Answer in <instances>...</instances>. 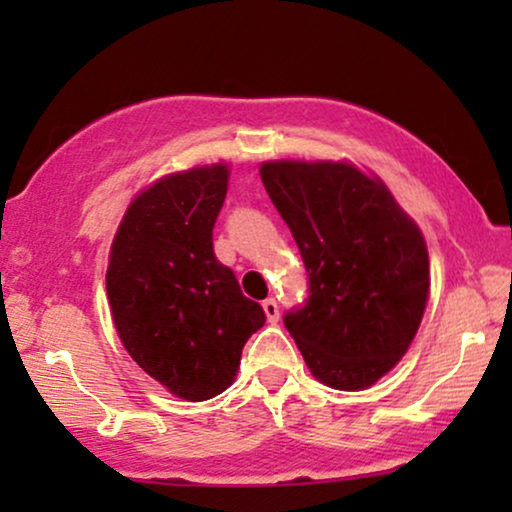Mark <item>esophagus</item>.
I'll return each mask as SVG.
<instances>
[{
  "instance_id": "34e87169",
  "label": "esophagus",
  "mask_w": 512,
  "mask_h": 512,
  "mask_svg": "<svg viewBox=\"0 0 512 512\" xmlns=\"http://www.w3.org/2000/svg\"><path fill=\"white\" fill-rule=\"evenodd\" d=\"M263 312H265V317H268L270 324H277V321H279V305H277L275 298H265L263 300Z\"/></svg>"
}]
</instances>
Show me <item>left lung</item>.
I'll return each mask as SVG.
<instances>
[{
	"label": "left lung",
	"instance_id": "left-lung-1",
	"mask_svg": "<svg viewBox=\"0 0 512 512\" xmlns=\"http://www.w3.org/2000/svg\"><path fill=\"white\" fill-rule=\"evenodd\" d=\"M261 179L310 277V296L284 314L286 331L317 380L370 387L422 324L431 277L417 223L380 179L349 163L272 160Z\"/></svg>",
	"mask_w": 512,
	"mask_h": 512
}]
</instances>
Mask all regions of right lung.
<instances>
[{
	"label": "right lung",
	"instance_id": "add662e5",
	"mask_svg": "<svg viewBox=\"0 0 512 512\" xmlns=\"http://www.w3.org/2000/svg\"><path fill=\"white\" fill-rule=\"evenodd\" d=\"M226 191V163L163 177L132 200L111 244L118 338L146 375L186 401L228 389L244 342L265 324L263 307L214 256Z\"/></svg>",
	"mask_w": 512,
	"mask_h": 512
}]
</instances>
